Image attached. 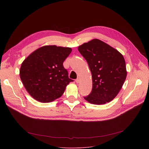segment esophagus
Listing matches in <instances>:
<instances>
[{"instance_id":"obj_1","label":"esophagus","mask_w":149,"mask_h":149,"mask_svg":"<svg viewBox=\"0 0 149 149\" xmlns=\"http://www.w3.org/2000/svg\"><path fill=\"white\" fill-rule=\"evenodd\" d=\"M75 81H76V83H80V78H78L77 79H76Z\"/></svg>"}]
</instances>
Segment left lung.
I'll list each match as a JSON object with an SVG mask.
<instances>
[{
  "instance_id": "left-lung-1",
  "label": "left lung",
  "mask_w": 149,
  "mask_h": 149,
  "mask_svg": "<svg viewBox=\"0 0 149 149\" xmlns=\"http://www.w3.org/2000/svg\"><path fill=\"white\" fill-rule=\"evenodd\" d=\"M78 50L87 61L92 78V89L84 98L93 104H104L118 95L127 70L123 55L98 39L84 43Z\"/></svg>"
}]
</instances>
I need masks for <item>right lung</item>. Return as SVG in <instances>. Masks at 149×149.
<instances>
[{
    "label": "right lung",
    "mask_w": 149,
    "mask_h": 149,
    "mask_svg": "<svg viewBox=\"0 0 149 149\" xmlns=\"http://www.w3.org/2000/svg\"><path fill=\"white\" fill-rule=\"evenodd\" d=\"M68 47L46 45L31 53L22 62L20 77L29 94L41 103L60 98L69 83L63 61L71 52Z\"/></svg>",
    "instance_id": "add662e5"
}]
</instances>
